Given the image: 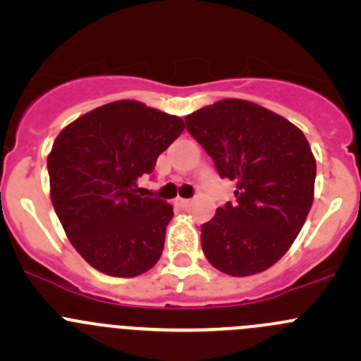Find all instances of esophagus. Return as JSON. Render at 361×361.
Returning <instances> with one entry per match:
<instances>
[{
	"label": "esophagus",
	"mask_w": 361,
	"mask_h": 361,
	"mask_svg": "<svg viewBox=\"0 0 361 361\" xmlns=\"http://www.w3.org/2000/svg\"><path fill=\"white\" fill-rule=\"evenodd\" d=\"M174 202H176V206L183 207V209H185V207H188V206H190V204H192L190 199H181V197H178Z\"/></svg>",
	"instance_id": "1"
}]
</instances>
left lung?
<instances>
[{
	"label": "left lung",
	"instance_id": "8db88e82",
	"mask_svg": "<svg viewBox=\"0 0 361 361\" xmlns=\"http://www.w3.org/2000/svg\"><path fill=\"white\" fill-rule=\"evenodd\" d=\"M221 178L235 181V202L202 225L201 245L228 276L272 267L300 232L314 201L316 159L290 120L245 99H221L185 116Z\"/></svg>",
	"mask_w": 361,
	"mask_h": 361
}]
</instances>
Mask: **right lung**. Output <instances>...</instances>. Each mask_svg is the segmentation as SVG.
<instances>
[{"mask_svg": "<svg viewBox=\"0 0 361 361\" xmlns=\"http://www.w3.org/2000/svg\"><path fill=\"white\" fill-rule=\"evenodd\" d=\"M183 118L140 101H113L64 127L49 154L50 199L69 243L96 271L134 278L150 271L174 216L143 197L137 180L183 133Z\"/></svg>", "mask_w": 361, "mask_h": 361, "instance_id": "1", "label": "right lung"}]
</instances>
